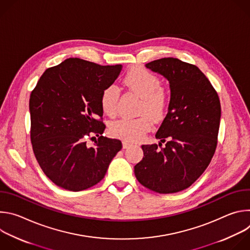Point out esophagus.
Returning a JSON list of instances; mask_svg holds the SVG:
<instances>
[{
	"label": "esophagus",
	"mask_w": 250,
	"mask_h": 250,
	"mask_svg": "<svg viewBox=\"0 0 250 250\" xmlns=\"http://www.w3.org/2000/svg\"><path fill=\"white\" fill-rule=\"evenodd\" d=\"M132 146V144H130V142H128L127 140H124L123 141V147L124 148H128V147H130Z\"/></svg>",
	"instance_id": "1"
}]
</instances>
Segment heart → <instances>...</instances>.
<instances>
[{
    "label": "heart",
    "mask_w": 250,
    "mask_h": 250,
    "mask_svg": "<svg viewBox=\"0 0 250 250\" xmlns=\"http://www.w3.org/2000/svg\"><path fill=\"white\" fill-rule=\"evenodd\" d=\"M125 86L142 102L137 119H121L111 124L110 132L113 136L127 141H137L151 128V120L158 123L165 117L168 104V91L161 86V80L144 68H133L125 76ZM120 90L117 86L106 87L101 95V105L104 113L115 117L118 112Z\"/></svg>",
    "instance_id": "heart-1"
}]
</instances>
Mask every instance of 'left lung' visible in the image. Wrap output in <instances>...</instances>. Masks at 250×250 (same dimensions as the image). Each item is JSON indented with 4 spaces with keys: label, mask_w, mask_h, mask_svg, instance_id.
Masks as SVG:
<instances>
[{
    "label": "left lung",
    "mask_w": 250,
    "mask_h": 250,
    "mask_svg": "<svg viewBox=\"0 0 250 250\" xmlns=\"http://www.w3.org/2000/svg\"><path fill=\"white\" fill-rule=\"evenodd\" d=\"M146 67L170 83L168 114L159 127V145H144V158L134 166L146 188L172 194L189 188L208 166L218 145L221 103L217 91L193 64L167 57ZM166 142L162 147V142Z\"/></svg>",
    "instance_id": "1"
}]
</instances>
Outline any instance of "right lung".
I'll return each instance as SVG.
<instances>
[{"label":"right lung","instance_id":"obj_1","mask_svg":"<svg viewBox=\"0 0 250 250\" xmlns=\"http://www.w3.org/2000/svg\"><path fill=\"white\" fill-rule=\"evenodd\" d=\"M121 70V64L102 66L68 58L46 69L31 91L33 153L55 185L74 192L95 186L122 149L121 140L103 135L105 125L101 105L103 91ZM92 139L95 144L89 146Z\"/></svg>","mask_w":250,"mask_h":250}]
</instances>
